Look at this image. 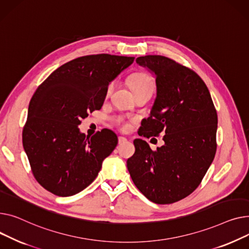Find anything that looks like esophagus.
Listing matches in <instances>:
<instances>
[{"label":"esophagus","instance_id":"esophagus-1","mask_svg":"<svg viewBox=\"0 0 249 249\" xmlns=\"http://www.w3.org/2000/svg\"><path fill=\"white\" fill-rule=\"evenodd\" d=\"M127 140L125 139V138H124V137H119V143H124V142H125Z\"/></svg>","mask_w":249,"mask_h":249}]
</instances>
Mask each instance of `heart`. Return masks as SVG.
I'll return each instance as SVG.
<instances>
[{"instance_id":"1","label":"heart","mask_w":249,"mask_h":249,"mask_svg":"<svg viewBox=\"0 0 249 249\" xmlns=\"http://www.w3.org/2000/svg\"><path fill=\"white\" fill-rule=\"evenodd\" d=\"M129 84L131 89L135 93L142 91V90H148V89H154V81L152 77L147 74V73H136L129 79ZM113 89V83H110L107 91L110 92Z\"/></svg>"}]
</instances>
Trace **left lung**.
I'll return each instance as SVG.
<instances>
[{
    "label": "left lung",
    "mask_w": 249,
    "mask_h": 249,
    "mask_svg": "<svg viewBox=\"0 0 249 249\" xmlns=\"http://www.w3.org/2000/svg\"><path fill=\"white\" fill-rule=\"evenodd\" d=\"M156 78L157 95L140 136L165 134L153 151L142 139L126 162L131 180L150 201L171 204L191 194L205 176L216 153L217 112L206 84L193 70L168 57L137 58Z\"/></svg>",
    "instance_id": "8db88e82"
}]
</instances>
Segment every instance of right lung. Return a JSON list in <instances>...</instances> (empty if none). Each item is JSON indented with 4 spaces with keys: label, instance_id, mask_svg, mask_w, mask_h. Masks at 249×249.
<instances>
[{
    "label": "right lung",
    "instance_id": "right-lung-1",
    "mask_svg": "<svg viewBox=\"0 0 249 249\" xmlns=\"http://www.w3.org/2000/svg\"><path fill=\"white\" fill-rule=\"evenodd\" d=\"M134 59L110 54L82 56L53 71L35 91L23 147L35 179L47 191L72 196L96 178L118 137L107 128L86 137L78 125L89 112L101 108L109 83Z\"/></svg>",
    "mask_w": 249,
    "mask_h": 249
}]
</instances>
